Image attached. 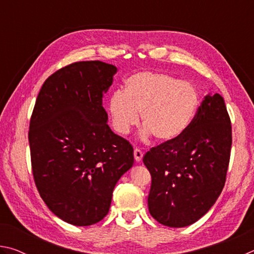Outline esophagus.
I'll return each instance as SVG.
<instances>
[{"mask_svg": "<svg viewBox=\"0 0 254 254\" xmlns=\"http://www.w3.org/2000/svg\"><path fill=\"white\" fill-rule=\"evenodd\" d=\"M133 154H134V159H135V161L136 162H140L141 160H142V158H143V152L141 151L140 149H134V151H133Z\"/></svg>", "mask_w": 254, "mask_h": 254, "instance_id": "esophagus-1", "label": "esophagus"}]
</instances>
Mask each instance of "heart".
I'll list each match as a JSON object with an SVG mask.
<instances>
[{
	"label": "heart",
	"mask_w": 254,
	"mask_h": 254,
	"mask_svg": "<svg viewBox=\"0 0 254 254\" xmlns=\"http://www.w3.org/2000/svg\"><path fill=\"white\" fill-rule=\"evenodd\" d=\"M199 106V94L192 84L157 71H139L128 77L124 91L107 102L112 127L126 135L139 123L143 136L152 134L159 142H170L190 127Z\"/></svg>",
	"instance_id": "heart-1"
}]
</instances>
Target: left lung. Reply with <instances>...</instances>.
<instances>
[{
	"mask_svg": "<svg viewBox=\"0 0 254 254\" xmlns=\"http://www.w3.org/2000/svg\"><path fill=\"white\" fill-rule=\"evenodd\" d=\"M232 145V126L220 94L205 96L184 134L144 154L151 175L149 212L169 227L198 221L221 195Z\"/></svg>",
	"mask_w": 254,
	"mask_h": 254,
	"instance_id": "1",
	"label": "left lung"
}]
</instances>
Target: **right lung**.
<instances>
[{"instance_id":"right-lung-1","label":"right lung","mask_w":254,"mask_h":254,"mask_svg":"<svg viewBox=\"0 0 254 254\" xmlns=\"http://www.w3.org/2000/svg\"><path fill=\"white\" fill-rule=\"evenodd\" d=\"M117 70L98 60L63 67L42 85L30 120L38 191L56 216L76 226L106 216L115 185L134 162L132 145L107 126L102 105Z\"/></svg>"}]
</instances>
